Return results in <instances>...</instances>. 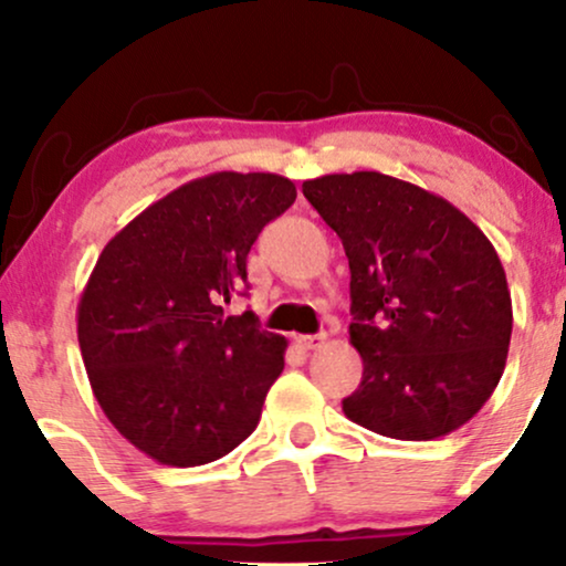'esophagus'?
<instances>
[{
	"label": "esophagus",
	"instance_id": "obj_1",
	"mask_svg": "<svg viewBox=\"0 0 566 566\" xmlns=\"http://www.w3.org/2000/svg\"><path fill=\"white\" fill-rule=\"evenodd\" d=\"M324 343H327V335H324V333H319V335H301V337H297V346L305 348V350L322 348Z\"/></svg>",
	"mask_w": 566,
	"mask_h": 566
}]
</instances>
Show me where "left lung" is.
<instances>
[{
    "label": "left lung",
    "instance_id": "obj_1",
    "mask_svg": "<svg viewBox=\"0 0 566 566\" xmlns=\"http://www.w3.org/2000/svg\"><path fill=\"white\" fill-rule=\"evenodd\" d=\"M350 269V346L365 373L343 412L401 441L447 437L484 407L509 356L513 311L482 229L426 188L382 172L305 180Z\"/></svg>",
    "mask_w": 566,
    "mask_h": 566
}]
</instances>
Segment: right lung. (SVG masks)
<instances>
[{
  "instance_id": "obj_1",
  "label": "right lung",
  "mask_w": 566,
  "mask_h": 566,
  "mask_svg": "<svg viewBox=\"0 0 566 566\" xmlns=\"http://www.w3.org/2000/svg\"><path fill=\"white\" fill-rule=\"evenodd\" d=\"M297 191L274 172H212L129 220L103 247L76 308L90 386L129 444L205 465L255 431L287 340L226 316L247 255Z\"/></svg>"
}]
</instances>
